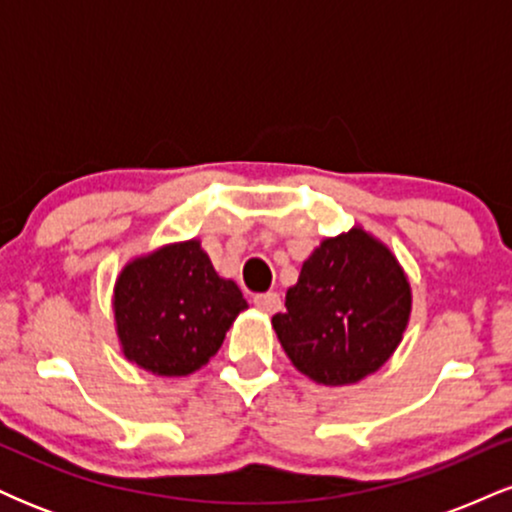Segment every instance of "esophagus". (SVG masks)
Listing matches in <instances>:
<instances>
[{"label": "esophagus", "instance_id": "esophagus-1", "mask_svg": "<svg viewBox=\"0 0 512 512\" xmlns=\"http://www.w3.org/2000/svg\"><path fill=\"white\" fill-rule=\"evenodd\" d=\"M252 303H255V308L262 310L264 315H274L276 310L281 308L279 293H260V296L252 298Z\"/></svg>", "mask_w": 512, "mask_h": 512}]
</instances>
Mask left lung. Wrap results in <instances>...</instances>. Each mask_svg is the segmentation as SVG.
<instances>
[{
	"instance_id": "8db88e82",
	"label": "left lung",
	"mask_w": 512,
	"mask_h": 512,
	"mask_svg": "<svg viewBox=\"0 0 512 512\" xmlns=\"http://www.w3.org/2000/svg\"><path fill=\"white\" fill-rule=\"evenodd\" d=\"M409 317L411 284L395 252L354 226L310 252L272 327L305 378L344 387L390 361Z\"/></svg>"
}]
</instances>
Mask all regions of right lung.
<instances>
[{"instance_id": "1", "label": "right lung", "mask_w": 512, "mask_h": 512, "mask_svg": "<svg viewBox=\"0 0 512 512\" xmlns=\"http://www.w3.org/2000/svg\"><path fill=\"white\" fill-rule=\"evenodd\" d=\"M245 308L238 284L216 272L199 238L132 257L113 289L122 356L158 378L207 366Z\"/></svg>"}]
</instances>
